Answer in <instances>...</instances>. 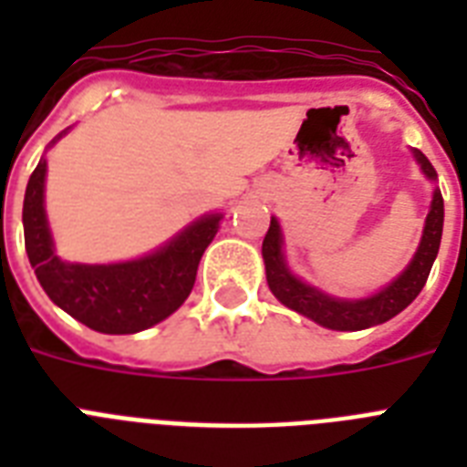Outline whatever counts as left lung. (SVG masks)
Wrapping results in <instances>:
<instances>
[{"instance_id":"left-lung-1","label":"left lung","mask_w":467,"mask_h":467,"mask_svg":"<svg viewBox=\"0 0 467 467\" xmlns=\"http://www.w3.org/2000/svg\"><path fill=\"white\" fill-rule=\"evenodd\" d=\"M414 157L420 161L421 171L434 182L436 169L431 161L421 155L420 150H414ZM443 233V198L441 191H434L431 198V208H429L427 223H424V233L421 242L417 247V254L402 274H400L390 285H385L383 291L361 300H341L332 298L327 293L303 284L298 276H293L291 269L285 266L284 259V237H281V225L276 218H271L269 233L264 237L262 254L266 264V281H269L271 293L276 296L285 307L300 312L310 317L312 322L327 327V329H337V332H356V329H366V327L383 325L398 312L405 310L417 296L421 293L427 284L429 271L434 266V259L439 254V244H441Z\"/></svg>"}]
</instances>
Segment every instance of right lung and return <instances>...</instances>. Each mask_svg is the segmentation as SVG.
Returning a JSON list of instances; mask_svg holds the SVG:
<instances>
[{
  "mask_svg": "<svg viewBox=\"0 0 467 467\" xmlns=\"http://www.w3.org/2000/svg\"><path fill=\"white\" fill-rule=\"evenodd\" d=\"M46 167V160H40L26 186L24 240L28 262L47 298L104 334L142 332L179 310L196 284L198 262L218 233L223 215L198 218L164 247L133 262H62L55 254L43 205Z\"/></svg>",
  "mask_w": 467,
  "mask_h": 467,
  "instance_id": "obj_1",
  "label": "right lung"
}]
</instances>
